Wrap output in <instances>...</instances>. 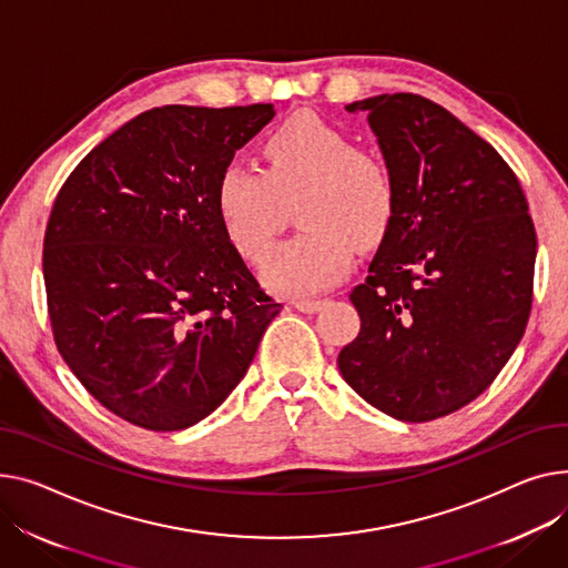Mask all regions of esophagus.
<instances>
[{"label": "esophagus", "mask_w": 568, "mask_h": 568, "mask_svg": "<svg viewBox=\"0 0 568 568\" xmlns=\"http://www.w3.org/2000/svg\"><path fill=\"white\" fill-rule=\"evenodd\" d=\"M324 306L322 298H298L294 301V308L301 313H317Z\"/></svg>", "instance_id": "esophagus-1"}]
</instances>
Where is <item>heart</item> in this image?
I'll return each instance as SVG.
<instances>
[{
	"mask_svg": "<svg viewBox=\"0 0 568 568\" xmlns=\"http://www.w3.org/2000/svg\"><path fill=\"white\" fill-rule=\"evenodd\" d=\"M267 169L225 164L216 180V212L235 248L251 262L267 255L281 199L306 192L298 207L304 233L283 242L264 264V281L287 296H311L343 278L356 242L369 246L388 231L395 182L388 166L315 113H296L262 145Z\"/></svg>",
	"mask_w": 568,
	"mask_h": 568,
	"instance_id": "obj_1",
	"label": "heart"
}]
</instances>
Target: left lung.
Returning <instances> with one entry per match:
<instances>
[{
  "instance_id": "left-lung-1",
  "label": "left lung",
  "mask_w": 568,
  "mask_h": 568,
  "mask_svg": "<svg viewBox=\"0 0 568 568\" xmlns=\"http://www.w3.org/2000/svg\"><path fill=\"white\" fill-rule=\"evenodd\" d=\"M395 182V212L349 292L361 331L339 374L374 408L429 423L481 395L532 308L537 233L498 150L413 93L352 102Z\"/></svg>"
}]
</instances>
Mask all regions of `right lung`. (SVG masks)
Here are the masks:
<instances>
[{"instance_id":"add662e5","label":"right lung","mask_w":568,"mask_h":568,"mask_svg":"<svg viewBox=\"0 0 568 568\" xmlns=\"http://www.w3.org/2000/svg\"><path fill=\"white\" fill-rule=\"evenodd\" d=\"M274 104H166L78 164L54 201L43 276L59 354L119 418L180 432L229 397L281 313L216 212V180Z\"/></svg>"}]
</instances>
